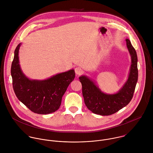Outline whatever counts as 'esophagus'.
<instances>
[{"label": "esophagus", "instance_id": "obj_1", "mask_svg": "<svg viewBox=\"0 0 153 153\" xmlns=\"http://www.w3.org/2000/svg\"><path fill=\"white\" fill-rule=\"evenodd\" d=\"M75 73L77 75H80L82 73V70L80 67H76L74 68Z\"/></svg>", "mask_w": 153, "mask_h": 153}]
</instances>
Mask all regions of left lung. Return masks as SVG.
Returning <instances> with one entry per match:
<instances>
[{"label":"left lung","mask_w":153,"mask_h":153,"mask_svg":"<svg viewBox=\"0 0 153 153\" xmlns=\"http://www.w3.org/2000/svg\"><path fill=\"white\" fill-rule=\"evenodd\" d=\"M126 41L131 57V65L128 79L118 92L114 94H105L88 76L79 77L85 104L95 114L101 116L113 114L126 106L133 97L138 77V58L131 41L128 39Z\"/></svg>","instance_id":"1"}]
</instances>
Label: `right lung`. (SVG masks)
<instances>
[{
    "instance_id": "add662e5",
    "label": "right lung",
    "mask_w": 153,
    "mask_h": 153,
    "mask_svg": "<svg viewBox=\"0 0 153 153\" xmlns=\"http://www.w3.org/2000/svg\"><path fill=\"white\" fill-rule=\"evenodd\" d=\"M18 45L11 65L14 92L18 99L31 111L47 114L58 110L62 97L75 77L73 69L58 73L45 80H31L23 73L19 65Z\"/></svg>"
}]
</instances>
